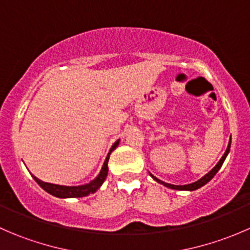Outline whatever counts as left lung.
Wrapping results in <instances>:
<instances>
[{
	"label": "left lung",
	"mask_w": 250,
	"mask_h": 250,
	"mask_svg": "<svg viewBox=\"0 0 250 250\" xmlns=\"http://www.w3.org/2000/svg\"><path fill=\"white\" fill-rule=\"evenodd\" d=\"M230 147H231V140L229 141V146H228V148H226L225 153H224L223 157L220 158V161H219V162L216 163L215 167H214L213 169L210 170V172H208V173L206 174V175L202 176V178H201L200 180L195 181V183H192V184H188V185H172V184H168V183H165V181L160 180V179H157V178H156V176H153L151 173H150V175L152 176L153 180H156V181H157V183L162 184V185L166 186V188H173V190H180V191H183V190L184 191H195V190H197V188H202V186L206 185V184L208 183V181H210L211 179L214 178V175H215V174L219 172V169H220L221 166H223L224 161H225V158L228 157L229 152H230Z\"/></svg>",
	"instance_id": "left-lung-1"
}]
</instances>
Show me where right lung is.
Here are the masks:
<instances>
[{"instance_id":"obj_1","label":"right lung","mask_w":250,"mask_h":250,"mask_svg":"<svg viewBox=\"0 0 250 250\" xmlns=\"http://www.w3.org/2000/svg\"><path fill=\"white\" fill-rule=\"evenodd\" d=\"M120 144V140L116 141L112 146H111L109 153H107L106 158H105V162L103 165L102 170L98 174L97 178L94 180H92L90 183L84 184V185H78V186H64V185H57V184H50V183H44V181L40 180L36 176L32 175V178L35 179L37 184L43 188L44 191H47L48 193H50L52 196H55L58 198H76V197H84V196L90 195V193H94L100 186L103 185V183L105 181L107 176V172H109V168H107V162H109V158L111 152L115 150L116 147Z\"/></svg>"}]
</instances>
